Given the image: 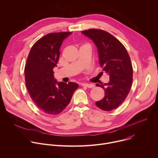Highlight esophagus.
<instances>
[{
	"label": "esophagus",
	"instance_id": "1",
	"mask_svg": "<svg viewBox=\"0 0 158 158\" xmlns=\"http://www.w3.org/2000/svg\"><path fill=\"white\" fill-rule=\"evenodd\" d=\"M81 85L83 86H86L87 88H94V84H89V83H82Z\"/></svg>",
	"mask_w": 158,
	"mask_h": 158
}]
</instances>
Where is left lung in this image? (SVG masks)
Returning <instances> with one entry per match:
<instances>
[{
	"label": "left lung",
	"mask_w": 158,
	"mask_h": 158,
	"mask_svg": "<svg viewBox=\"0 0 158 158\" xmlns=\"http://www.w3.org/2000/svg\"><path fill=\"white\" fill-rule=\"evenodd\" d=\"M81 32L98 48L100 66L110 76L108 83L96 85L105 91V97L95 102L96 106L105 111L115 109L126 100L131 89L133 68L130 56L124 46L107 31L90 29Z\"/></svg>",
	"instance_id": "8db88e82"
}]
</instances>
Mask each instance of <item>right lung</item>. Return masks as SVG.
<instances>
[{
  "instance_id": "1",
  "label": "right lung",
  "mask_w": 158,
  "mask_h": 158,
  "mask_svg": "<svg viewBox=\"0 0 158 158\" xmlns=\"http://www.w3.org/2000/svg\"><path fill=\"white\" fill-rule=\"evenodd\" d=\"M72 32L49 33L32 46L24 68L25 82L32 100L46 114L61 113L72 99L78 85L57 82L53 68L59 60L60 49Z\"/></svg>"
}]
</instances>
